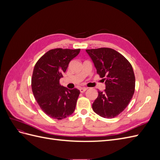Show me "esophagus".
Returning a JSON list of instances; mask_svg holds the SVG:
<instances>
[{"mask_svg": "<svg viewBox=\"0 0 160 160\" xmlns=\"http://www.w3.org/2000/svg\"><path fill=\"white\" fill-rule=\"evenodd\" d=\"M88 89V88H81L80 89H79V91H80V92L81 93H84V92Z\"/></svg>", "mask_w": 160, "mask_h": 160, "instance_id": "34e87169", "label": "esophagus"}]
</instances>
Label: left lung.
<instances>
[{
	"instance_id": "left-lung-1",
	"label": "left lung",
	"mask_w": 160,
	"mask_h": 160,
	"mask_svg": "<svg viewBox=\"0 0 160 160\" xmlns=\"http://www.w3.org/2000/svg\"><path fill=\"white\" fill-rule=\"evenodd\" d=\"M86 51L105 83V89L98 91L92 108L102 118L117 117L127 108L134 93L135 78L133 67L126 58L111 48Z\"/></svg>"
}]
</instances>
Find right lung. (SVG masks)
Wrapping results in <instances>:
<instances>
[{
    "label": "right lung",
    "mask_w": 160,
    "mask_h": 160,
    "mask_svg": "<svg viewBox=\"0 0 160 160\" xmlns=\"http://www.w3.org/2000/svg\"><path fill=\"white\" fill-rule=\"evenodd\" d=\"M80 49H51L43 55L34 67L31 88L41 109L49 117L62 119L74 112L80 91L68 89L59 83L69 62Z\"/></svg>",
    "instance_id": "1"
}]
</instances>
